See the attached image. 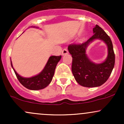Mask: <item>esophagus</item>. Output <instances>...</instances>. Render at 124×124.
<instances>
[{
	"instance_id": "esophagus-1",
	"label": "esophagus",
	"mask_w": 124,
	"mask_h": 124,
	"mask_svg": "<svg viewBox=\"0 0 124 124\" xmlns=\"http://www.w3.org/2000/svg\"><path fill=\"white\" fill-rule=\"evenodd\" d=\"M68 54V51L66 49H63V50H62V55H66V54Z\"/></svg>"
}]
</instances>
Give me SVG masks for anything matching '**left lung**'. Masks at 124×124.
<instances>
[{
    "mask_svg": "<svg viewBox=\"0 0 124 124\" xmlns=\"http://www.w3.org/2000/svg\"><path fill=\"white\" fill-rule=\"evenodd\" d=\"M93 31V35L86 42L81 44H71L68 46V51L73 58L72 73L76 82L86 87L103 85L109 78L115 64V54L109 37L98 25H96ZM96 39L103 40L108 46V57L100 64L92 62L86 54L87 46Z\"/></svg>",
    "mask_w": 124,
    "mask_h": 124,
    "instance_id": "obj_1",
    "label": "left lung"
}]
</instances>
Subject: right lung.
I'll return each instance as SVG.
<instances>
[{"instance_id": "right-lung-1", "label": "right lung", "mask_w": 124, "mask_h": 124, "mask_svg": "<svg viewBox=\"0 0 124 124\" xmlns=\"http://www.w3.org/2000/svg\"><path fill=\"white\" fill-rule=\"evenodd\" d=\"M31 27L38 28L37 27ZM61 56H50L48 59L47 63L40 73L31 78H24L18 75L13 67L10 59L11 66L14 70L18 81L23 86L31 90H38L45 88L51 83L55 73V68L58 62L61 60Z\"/></svg>"}]
</instances>
